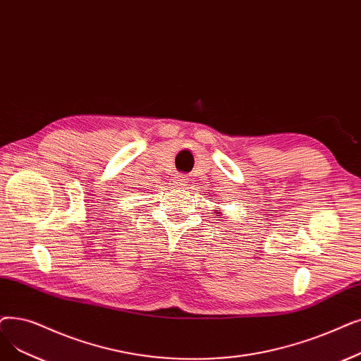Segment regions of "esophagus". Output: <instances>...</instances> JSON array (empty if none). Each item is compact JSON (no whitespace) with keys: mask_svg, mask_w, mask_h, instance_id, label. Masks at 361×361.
Returning a JSON list of instances; mask_svg holds the SVG:
<instances>
[{"mask_svg":"<svg viewBox=\"0 0 361 361\" xmlns=\"http://www.w3.org/2000/svg\"><path fill=\"white\" fill-rule=\"evenodd\" d=\"M187 181H189V178H187L185 176H177L176 177V183H177V185H181V187H184L185 184H187Z\"/></svg>","mask_w":361,"mask_h":361,"instance_id":"34e87169","label":"esophagus"}]
</instances>
